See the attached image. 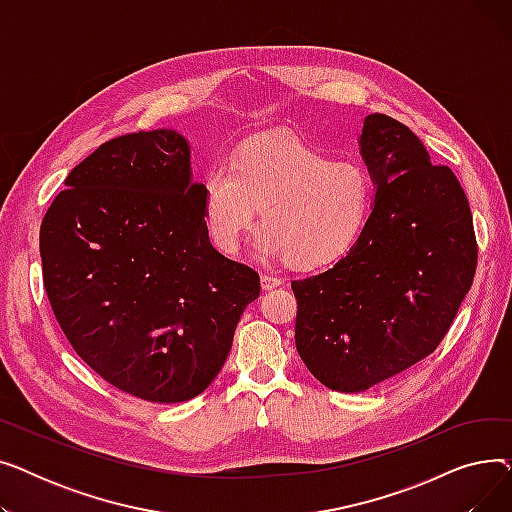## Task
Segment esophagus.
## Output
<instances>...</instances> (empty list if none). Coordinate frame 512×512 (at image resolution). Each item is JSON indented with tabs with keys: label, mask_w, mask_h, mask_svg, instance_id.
I'll return each mask as SVG.
<instances>
[{
	"label": "esophagus",
	"mask_w": 512,
	"mask_h": 512,
	"mask_svg": "<svg viewBox=\"0 0 512 512\" xmlns=\"http://www.w3.org/2000/svg\"><path fill=\"white\" fill-rule=\"evenodd\" d=\"M284 280L278 278V276H272V274H261V288L263 290H272L276 286H280Z\"/></svg>",
	"instance_id": "obj_1"
}]
</instances>
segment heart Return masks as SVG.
<instances>
[{
  "label": "heart",
  "instance_id": "1",
  "mask_svg": "<svg viewBox=\"0 0 512 512\" xmlns=\"http://www.w3.org/2000/svg\"><path fill=\"white\" fill-rule=\"evenodd\" d=\"M373 186L355 161H332L305 143L261 134L203 180V220L213 245L234 253L263 207L255 249L317 267L353 249L369 218Z\"/></svg>",
  "mask_w": 512,
  "mask_h": 512
}]
</instances>
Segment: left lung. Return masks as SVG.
I'll list each match as a JSON object with an SVG mask.
<instances>
[{
    "label": "left lung",
    "mask_w": 512,
    "mask_h": 512,
    "mask_svg": "<svg viewBox=\"0 0 512 512\" xmlns=\"http://www.w3.org/2000/svg\"><path fill=\"white\" fill-rule=\"evenodd\" d=\"M361 155L378 186L353 249L328 272L294 280L297 351L315 378L361 392L432 355L477 267L469 201L415 134L369 114Z\"/></svg>",
    "instance_id": "left-lung-1"
}]
</instances>
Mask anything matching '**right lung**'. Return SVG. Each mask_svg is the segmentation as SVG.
<instances>
[{"instance_id":"1","label":"right lung","mask_w":512,"mask_h":512,"mask_svg":"<svg viewBox=\"0 0 512 512\" xmlns=\"http://www.w3.org/2000/svg\"><path fill=\"white\" fill-rule=\"evenodd\" d=\"M66 186L43 218L41 261L76 355L143 400L199 396L261 286L253 267L209 242L186 139L166 128L124 134L80 161Z\"/></svg>"}]
</instances>
